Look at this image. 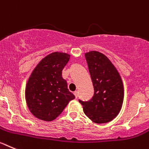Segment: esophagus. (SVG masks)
Instances as JSON below:
<instances>
[{"label": "esophagus", "mask_w": 149, "mask_h": 149, "mask_svg": "<svg viewBox=\"0 0 149 149\" xmlns=\"http://www.w3.org/2000/svg\"><path fill=\"white\" fill-rule=\"evenodd\" d=\"M73 94L75 95V97H76V98L78 97V92H77V91H74V92H73Z\"/></svg>", "instance_id": "obj_1"}]
</instances>
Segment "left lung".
<instances>
[{
  "label": "left lung",
  "instance_id": "1",
  "mask_svg": "<svg viewBox=\"0 0 149 149\" xmlns=\"http://www.w3.org/2000/svg\"><path fill=\"white\" fill-rule=\"evenodd\" d=\"M93 82L94 93L82 102L84 114L97 124L113 120L120 113L124 99V86L120 73L109 58L98 51L84 54Z\"/></svg>",
  "mask_w": 149,
  "mask_h": 149
}]
</instances>
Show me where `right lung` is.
Segmentation results:
<instances>
[{"label": "right lung", "mask_w": 149, "mask_h": 149, "mask_svg": "<svg viewBox=\"0 0 149 149\" xmlns=\"http://www.w3.org/2000/svg\"><path fill=\"white\" fill-rule=\"evenodd\" d=\"M70 55L54 52L39 61L29 76L25 99L32 113L41 120L53 121L58 117L75 96L68 89L62 70Z\"/></svg>", "instance_id": "obj_1"}]
</instances>
